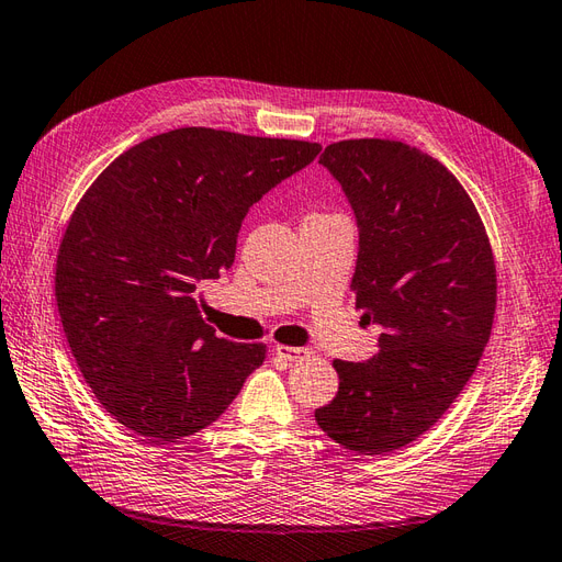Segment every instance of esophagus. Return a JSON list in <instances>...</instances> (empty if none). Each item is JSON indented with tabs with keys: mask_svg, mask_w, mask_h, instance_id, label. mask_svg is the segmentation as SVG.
Returning <instances> with one entry per match:
<instances>
[{
	"mask_svg": "<svg viewBox=\"0 0 562 562\" xmlns=\"http://www.w3.org/2000/svg\"><path fill=\"white\" fill-rule=\"evenodd\" d=\"M276 353L280 356V358H284V361H290V363H299V361H304V358H308L313 351L311 349H304V347H276Z\"/></svg>",
	"mask_w": 562,
	"mask_h": 562,
	"instance_id": "1",
	"label": "esophagus"
}]
</instances>
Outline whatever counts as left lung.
Listing matches in <instances>:
<instances>
[{
	"label": "left lung",
	"instance_id": "obj_1",
	"mask_svg": "<svg viewBox=\"0 0 562 562\" xmlns=\"http://www.w3.org/2000/svg\"><path fill=\"white\" fill-rule=\"evenodd\" d=\"M321 164L356 215L351 286L382 335L368 361L333 363L339 392L315 420L344 449L392 453L425 435L477 368L496 311L494 256L453 172L411 144L347 139Z\"/></svg>",
	"mask_w": 562,
	"mask_h": 562
}]
</instances>
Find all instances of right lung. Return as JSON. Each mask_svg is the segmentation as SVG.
I'll return each instance as SVG.
<instances>
[{
  "label": "right lung",
  "instance_id": "1",
  "mask_svg": "<svg viewBox=\"0 0 562 562\" xmlns=\"http://www.w3.org/2000/svg\"><path fill=\"white\" fill-rule=\"evenodd\" d=\"M321 149L180 127L135 144L85 192L56 258V306L113 420L161 443L233 404L266 347L215 337L196 284L235 263L249 209Z\"/></svg>",
  "mask_w": 562,
  "mask_h": 562
}]
</instances>
